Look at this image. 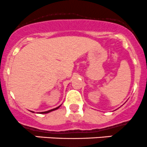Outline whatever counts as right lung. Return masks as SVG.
<instances>
[{
	"label": "right lung",
	"instance_id": "right-lung-1",
	"mask_svg": "<svg viewBox=\"0 0 147 147\" xmlns=\"http://www.w3.org/2000/svg\"><path fill=\"white\" fill-rule=\"evenodd\" d=\"M59 107H60V106H59V107H56V108L53 109L49 110V111H44V112H41V114H47V113H49V112H51V111H54V110H56V109H59Z\"/></svg>",
	"mask_w": 147,
	"mask_h": 147
}]
</instances>
